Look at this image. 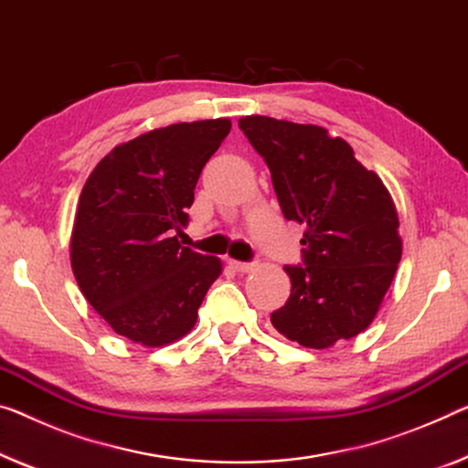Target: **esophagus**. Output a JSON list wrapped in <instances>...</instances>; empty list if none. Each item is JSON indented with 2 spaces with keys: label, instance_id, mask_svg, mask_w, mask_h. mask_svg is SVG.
<instances>
[{
  "label": "esophagus",
  "instance_id": "esophagus-1",
  "mask_svg": "<svg viewBox=\"0 0 468 468\" xmlns=\"http://www.w3.org/2000/svg\"><path fill=\"white\" fill-rule=\"evenodd\" d=\"M229 263H232V268L236 271H250V270H253V263H247V261H229Z\"/></svg>",
  "mask_w": 468,
  "mask_h": 468
}]
</instances>
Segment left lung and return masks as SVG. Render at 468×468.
<instances>
[{
	"mask_svg": "<svg viewBox=\"0 0 468 468\" xmlns=\"http://www.w3.org/2000/svg\"><path fill=\"white\" fill-rule=\"evenodd\" d=\"M268 163L284 218L307 229L305 265H284L291 297L271 314L280 335L326 349L372 324L401 259L391 192L328 129L261 114L239 121Z\"/></svg>",
	"mask_w": 468,
	"mask_h": 468,
	"instance_id": "obj_1",
	"label": "left lung"
}]
</instances>
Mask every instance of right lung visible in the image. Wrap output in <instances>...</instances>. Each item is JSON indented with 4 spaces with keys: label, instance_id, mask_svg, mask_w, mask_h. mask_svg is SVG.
<instances>
[{
    "label": "right lung",
    "instance_id": "obj_1",
    "mask_svg": "<svg viewBox=\"0 0 468 468\" xmlns=\"http://www.w3.org/2000/svg\"><path fill=\"white\" fill-rule=\"evenodd\" d=\"M229 119L153 129L114 146L85 182L70 232V268L114 333L144 347L176 343L224 263L177 240L205 163Z\"/></svg>",
    "mask_w": 468,
    "mask_h": 468
}]
</instances>
